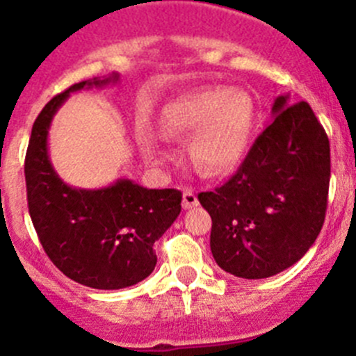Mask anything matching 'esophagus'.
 I'll return each mask as SVG.
<instances>
[{"instance_id":"34e87169","label":"esophagus","mask_w":356,"mask_h":356,"mask_svg":"<svg viewBox=\"0 0 356 356\" xmlns=\"http://www.w3.org/2000/svg\"><path fill=\"white\" fill-rule=\"evenodd\" d=\"M184 208L185 210H188V208H194L200 204V201H197V195H195V192L192 191V188H184Z\"/></svg>"}]
</instances>
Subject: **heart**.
<instances>
[{
  "instance_id": "heart-1",
  "label": "heart",
  "mask_w": 356,
  "mask_h": 356,
  "mask_svg": "<svg viewBox=\"0 0 356 356\" xmlns=\"http://www.w3.org/2000/svg\"><path fill=\"white\" fill-rule=\"evenodd\" d=\"M171 136H192L191 159L201 172L220 176L233 171L249 146L254 107L249 95L227 86L195 90L169 104L164 114ZM146 152L155 146L146 141Z\"/></svg>"
}]
</instances>
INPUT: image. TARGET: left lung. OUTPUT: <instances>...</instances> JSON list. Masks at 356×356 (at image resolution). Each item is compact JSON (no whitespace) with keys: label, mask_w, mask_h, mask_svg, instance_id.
<instances>
[{"label":"left lung","mask_w":356,"mask_h":356,"mask_svg":"<svg viewBox=\"0 0 356 356\" xmlns=\"http://www.w3.org/2000/svg\"><path fill=\"white\" fill-rule=\"evenodd\" d=\"M273 122L224 185L201 192L210 247L224 272L266 279L295 265L327 213L330 143L307 102L277 97Z\"/></svg>","instance_id":"obj_1"}]
</instances>
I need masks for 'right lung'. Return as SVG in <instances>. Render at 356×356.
<instances>
[{
    "label": "right lung",
    "instance_id": "add662e5",
    "mask_svg": "<svg viewBox=\"0 0 356 356\" xmlns=\"http://www.w3.org/2000/svg\"><path fill=\"white\" fill-rule=\"evenodd\" d=\"M118 74L81 81L45 104L31 129L24 161L26 194L35 231L49 259L79 284L122 289L153 272V243L181 210L176 188H145L130 180L97 191L72 188L52 169L47 134L72 91L116 83Z\"/></svg>",
    "mask_w": 356,
    "mask_h": 356
}]
</instances>
